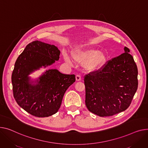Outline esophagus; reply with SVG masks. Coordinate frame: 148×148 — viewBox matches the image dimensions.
Instances as JSON below:
<instances>
[{
	"mask_svg": "<svg viewBox=\"0 0 148 148\" xmlns=\"http://www.w3.org/2000/svg\"><path fill=\"white\" fill-rule=\"evenodd\" d=\"M75 79H76V81H77V82L78 81H80L81 79H82V76L80 75H78V74L76 75Z\"/></svg>",
	"mask_w": 148,
	"mask_h": 148,
	"instance_id": "1",
	"label": "esophagus"
}]
</instances>
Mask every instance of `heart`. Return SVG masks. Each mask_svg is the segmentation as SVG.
<instances>
[{"label":"heart","instance_id":"b5f03b06","mask_svg":"<svg viewBox=\"0 0 148 148\" xmlns=\"http://www.w3.org/2000/svg\"><path fill=\"white\" fill-rule=\"evenodd\" d=\"M73 60L77 63L83 64L86 70L95 71L102 67L107 61V56L104 52H97L93 49H75L71 53ZM65 61L69 64L72 61L66 53L64 54Z\"/></svg>","mask_w":148,"mask_h":148}]
</instances>
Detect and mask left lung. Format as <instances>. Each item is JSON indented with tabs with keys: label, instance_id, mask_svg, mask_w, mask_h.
Here are the masks:
<instances>
[{
	"label": "left lung",
	"instance_id": "left-lung-1",
	"mask_svg": "<svg viewBox=\"0 0 148 148\" xmlns=\"http://www.w3.org/2000/svg\"><path fill=\"white\" fill-rule=\"evenodd\" d=\"M124 51L84 77L86 105L97 115L109 116L125 111L137 91V67L129 49L125 47Z\"/></svg>",
	"mask_w": 148,
	"mask_h": 148
}]
</instances>
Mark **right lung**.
<instances>
[{
  "label": "right lung",
  "mask_w": 148,
  "mask_h": 148,
  "mask_svg": "<svg viewBox=\"0 0 148 148\" xmlns=\"http://www.w3.org/2000/svg\"><path fill=\"white\" fill-rule=\"evenodd\" d=\"M60 55L56 46L36 40L27 45L15 63L11 77L14 99L33 116L47 117L56 113L65 92L75 81L74 74H64L52 69L39 77L36 84L29 82V74L52 65L59 60Z\"/></svg>",
  "instance_id": "right-lung-1"
}]
</instances>
